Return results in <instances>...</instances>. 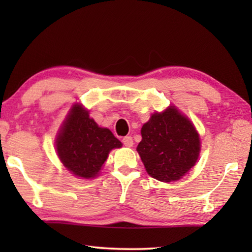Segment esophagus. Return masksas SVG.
<instances>
[{
	"label": "esophagus",
	"mask_w": 252,
	"mask_h": 252,
	"mask_svg": "<svg viewBox=\"0 0 252 252\" xmlns=\"http://www.w3.org/2000/svg\"><path fill=\"white\" fill-rule=\"evenodd\" d=\"M122 142L127 148H131L132 146H133V139H132L131 136H125V138L122 139Z\"/></svg>",
	"instance_id": "1"
}]
</instances>
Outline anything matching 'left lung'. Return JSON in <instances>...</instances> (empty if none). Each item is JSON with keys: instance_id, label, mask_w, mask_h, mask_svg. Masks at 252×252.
I'll use <instances>...</instances> for the list:
<instances>
[{"instance_id": "1", "label": "left lung", "mask_w": 252, "mask_h": 252, "mask_svg": "<svg viewBox=\"0 0 252 252\" xmlns=\"http://www.w3.org/2000/svg\"><path fill=\"white\" fill-rule=\"evenodd\" d=\"M141 135L136 151L148 174L157 180L177 181L198 160L201 148L199 133L176 106L153 113L143 125Z\"/></svg>"}]
</instances>
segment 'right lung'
Segmentation results:
<instances>
[{"mask_svg": "<svg viewBox=\"0 0 252 252\" xmlns=\"http://www.w3.org/2000/svg\"><path fill=\"white\" fill-rule=\"evenodd\" d=\"M122 143L106 127H101L89 117L82 104L75 103L60 129L55 149L63 165L82 179H93L99 174L112 149Z\"/></svg>", "mask_w": 252, "mask_h": 252, "instance_id": "add662e5", "label": "right lung"}]
</instances>
